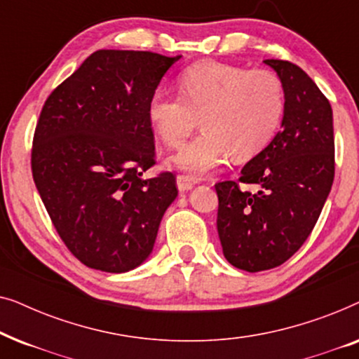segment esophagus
Returning a JSON list of instances; mask_svg holds the SVG:
<instances>
[{
    "instance_id": "1",
    "label": "esophagus",
    "mask_w": 359,
    "mask_h": 359,
    "mask_svg": "<svg viewBox=\"0 0 359 359\" xmlns=\"http://www.w3.org/2000/svg\"><path fill=\"white\" fill-rule=\"evenodd\" d=\"M176 186H178V189L181 191V193H184V191H189L194 188V180L191 178V176L178 175L176 176Z\"/></svg>"
}]
</instances>
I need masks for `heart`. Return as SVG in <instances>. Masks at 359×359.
Segmentation results:
<instances>
[{"instance_id":"heart-1","label":"heart","mask_w":359,"mask_h":359,"mask_svg":"<svg viewBox=\"0 0 359 359\" xmlns=\"http://www.w3.org/2000/svg\"><path fill=\"white\" fill-rule=\"evenodd\" d=\"M180 95L156 91L149 102V121L168 147H178L199 124L204 130L181 147L170 166L201 176L230 158L240 161L266 149L281 126L284 88L269 70H247L205 60L178 78Z\"/></svg>"}]
</instances>
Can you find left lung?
<instances>
[{"mask_svg": "<svg viewBox=\"0 0 359 359\" xmlns=\"http://www.w3.org/2000/svg\"><path fill=\"white\" fill-rule=\"evenodd\" d=\"M284 88L281 130L242 168L240 183L215 184L217 232L224 257L248 273L287 262L311 235L335 176L332 106L302 68L264 60Z\"/></svg>", "mask_w": 359, "mask_h": 359, "instance_id": "1", "label": "left lung"}]
</instances>
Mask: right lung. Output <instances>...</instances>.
<instances>
[{
	"instance_id": "obj_1",
	"label": "right lung",
	"mask_w": 359,
	"mask_h": 359,
	"mask_svg": "<svg viewBox=\"0 0 359 359\" xmlns=\"http://www.w3.org/2000/svg\"><path fill=\"white\" fill-rule=\"evenodd\" d=\"M181 55L97 50L52 91L32 145V176L68 250L106 273L140 266L165 210L173 173L142 178L155 163L149 102Z\"/></svg>"
}]
</instances>
